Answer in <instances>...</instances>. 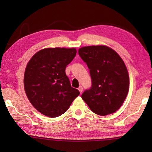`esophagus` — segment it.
<instances>
[{
    "label": "esophagus",
    "mask_w": 152,
    "mask_h": 152,
    "mask_svg": "<svg viewBox=\"0 0 152 152\" xmlns=\"http://www.w3.org/2000/svg\"><path fill=\"white\" fill-rule=\"evenodd\" d=\"M78 90H79V91L80 92V93H82V91H83V88H82V86H80L79 88H78Z\"/></svg>",
    "instance_id": "esophagus-1"
}]
</instances>
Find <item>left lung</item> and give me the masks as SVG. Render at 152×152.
Masks as SVG:
<instances>
[{"label":"left lung","mask_w":152,"mask_h":152,"mask_svg":"<svg viewBox=\"0 0 152 152\" xmlns=\"http://www.w3.org/2000/svg\"><path fill=\"white\" fill-rule=\"evenodd\" d=\"M78 54L89 69L92 85L82 98L91 110L100 115L116 112L127 97L128 71L121 57L106 46L80 48Z\"/></svg>","instance_id":"left-lung-1"}]
</instances>
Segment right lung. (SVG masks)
Returning a JSON list of instances; mask_svg holds the SVG:
<instances>
[{"instance_id":"add662e5","label":"right lung","mask_w":152,"mask_h":152,"mask_svg":"<svg viewBox=\"0 0 152 152\" xmlns=\"http://www.w3.org/2000/svg\"><path fill=\"white\" fill-rule=\"evenodd\" d=\"M75 48H45L28 61L24 88L29 101L41 114L50 118L62 115L80 95L72 88L66 66L76 56Z\"/></svg>"}]
</instances>
